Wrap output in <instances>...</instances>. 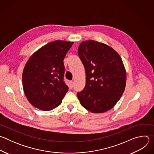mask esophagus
Masks as SVG:
<instances>
[{"label":"esophagus","instance_id":"34e87169","mask_svg":"<svg viewBox=\"0 0 154 154\" xmlns=\"http://www.w3.org/2000/svg\"><path fill=\"white\" fill-rule=\"evenodd\" d=\"M73 85H74V82L72 81H70L69 83V88L70 89L72 88Z\"/></svg>","mask_w":154,"mask_h":154}]
</instances>
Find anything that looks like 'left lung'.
<instances>
[{"instance_id":"obj_1","label":"left lung","mask_w":154,"mask_h":154,"mask_svg":"<svg viewBox=\"0 0 154 154\" xmlns=\"http://www.w3.org/2000/svg\"><path fill=\"white\" fill-rule=\"evenodd\" d=\"M79 56L86 72V84L77 96L81 105L93 113L111 109L121 99L126 85V71L118 53L106 44L83 41Z\"/></svg>"}]
</instances>
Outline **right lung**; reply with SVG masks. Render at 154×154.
I'll return each mask as SVG.
<instances>
[{
  "label": "right lung",
  "instance_id": "add662e5",
  "mask_svg": "<svg viewBox=\"0 0 154 154\" xmlns=\"http://www.w3.org/2000/svg\"><path fill=\"white\" fill-rule=\"evenodd\" d=\"M74 42L56 40L34 52L23 72V86L29 102L42 111L57 107L68 91L63 80V60Z\"/></svg>",
  "mask_w": 154,
  "mask_h": 154
}]
</instances>
